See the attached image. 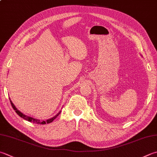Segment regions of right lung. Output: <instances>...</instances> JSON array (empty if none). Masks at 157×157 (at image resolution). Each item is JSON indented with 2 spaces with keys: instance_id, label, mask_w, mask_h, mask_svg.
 <instances>
[{
  "instance_id": "right-lung-1",
  "label": "right lung",
  "mask_w": 157,
  "mask_h": 157,
  "mask_svg": "<svg viewBox=\"0 0 157 157\" xmlns=\"http://www.w3.org/2000/svg\"><path fill=\"white\" fill-rule=\"evenodd\" d=\"M9 100H10V102H11V106H12V107H13V109L15 110V112H16L18 115H19L21 118H22L23 119H24V120H26V121H29V122H34V123H36V124H48V123H50V122H52V121H54V120L56 118L57 116L60 114V111L58 112L57 114L55 116H54L53 118H50V119H48V120H46V121H40V120H38V119H35V118H31V117H30V116H26V115H24V113H21V112H20L19 110H18L16 107H15V106L14 105V104L11 102V99H9Z\"/></svg>"
}]
</instances>
